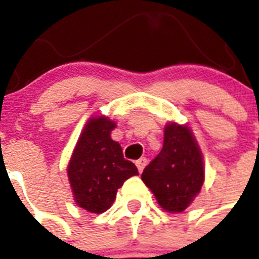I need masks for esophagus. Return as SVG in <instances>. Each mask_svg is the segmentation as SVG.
<instances>
[{"mask_svg":"<svg viewBox=\"0 0 259 259\" xmlns=\"http://www.w3.org/2000/svg\"><path fill=\"white\" fill-rule=\"evenodd\" d=\"M146 164H148V160H146L145 157H141L140 160H137V161H136V165H137V168L140 172H142V170H144V168L146 166Z\"/></svg>","mask_w":259,"mask_h":259,"instance_id":"1","label":"esophagus"}]
</instances>
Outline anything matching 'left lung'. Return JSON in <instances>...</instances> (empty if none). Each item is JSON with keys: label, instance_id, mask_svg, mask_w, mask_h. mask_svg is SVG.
I'll return each mask as SVG.
<instances>
[{"label": "left lung", "instance_id": "left-lung-1", "mask_svg": "<svg viewBox=\"0 0 259 259\" xmlns=\"http://www.w3.org/2000/svg\"><path fill=\"white\" fill-rule=\"evenodd\" d=\"M142 181L168 212H183L204 183L203 154L185 125L166 123L161 152L146 166Z\"/></svg>", "mask_w": 259, "mask_h": 259}]
</instances>
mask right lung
I'll return each mask as SVG.
<instances>
[{"label": "right lung", "mask_w": 259, "mask_h": 259, "mask_svg": "<svg viewBox=\"0 0 259 259\" xmlns=\"http://www.w3.org/2000/svg\"><path fill=\"white\" fill-rule=\"evenodd\" d=\"M114 127L115 122L109 117L90 118L67 166L75 203L89 212L109 209L118 188L138 175L137 166L123 158L121 145L110 136Z\"/></svg>", "instance_id": "right-lung-1"}]
</instances>
